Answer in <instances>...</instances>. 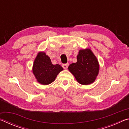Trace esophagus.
Segmentation results:
<instances>
[{
  "instance_id": "1",
  "label": "esophagus",
  "mask_w": 129,
  "mask_h": 129,
  "mask_svg": "<svg viewBox=\"0 0 129 129\" xmlns=\"http://www.w3.org/2000/svg\"><path fill=\"white\" fill-rule=\"evenodd\" d=\"M62 67H63V68L65 69H66L68 68V67L69 64H68V63H67V64H63V65H62Z\"/></svg>"
}]
</instances>
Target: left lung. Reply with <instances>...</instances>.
Listing matches in <instances>:
<instances>
[{
    "label": "left lung",
    "instance_id": "8db88e82",
    "mask_svg": "<svg viewBox=\"0 0 129 129\" xmlns=\"http://www.w3.org/2000/svg\"><path fill=\"white\" fill-rule=\"evenodd\" d=\"M77 62L69 65L68 70L81 85L93 83L99 73L100 65L97 57L89 48L80 49Z\"/></svg>",
    "mask_w": 129,
    "mask_h": 129
}]
</instances>
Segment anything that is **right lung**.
I'll return each instance as SVG.
<instances>
[{
  "instance_id": "right-lung-1",
  "label": "right lung",
  "mask_w": 129,
  "mask_h": 129,
  "mask_svg": "<svg viewBox=\"0 0 129 129\" xmlns=\"http://www.w3.org/2000/svg\"><path fill=\"white\" fill-rule=\"evenodd\" d=\"M62 70V67L59 64H52L49 57L44 52L38 53L32 67V72L37 81L44 85L53 82Z\"/></svg>"
}]
</instances>
